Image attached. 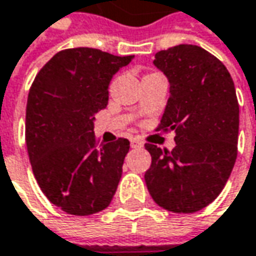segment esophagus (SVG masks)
I'll list each match as a JSON object with an SVG mask.
<instances>
[{
    "instance_id": "esophagus-1",
    "label": "esophagus",
    "mask_w": 256,
    "mask_h": 256,
    "mask_svg": "<svg viewBox=\"0 0 256 256\" xmlns=\"http://www.w3.org/2000/svg\"><path fill=\"white\" fill-rule=\"evenodd\" d=\"M130 146H132V149H140V148H143V142L140 139H132Z\"/></svg>"
}]
</instances>
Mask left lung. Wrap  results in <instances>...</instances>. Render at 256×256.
Returning a JSON list of instances; mask_svg holds the SVG:
<instances>
[{"label": "left lung", "mask_w": 256, "mask_h": 256, "mask_svg": "<svg viewBox=\"0 0 256 256\" xmlns=\"http://www.w3.org/2000/svg\"><path fill=\"white\" fill-rule=\"evenodd\" d=\"M153 64L170 86L158 130H173L176 146L168 152L144 144L152 156L144 180L163 209L194 214L216 199L236 160L235 86L215 56L192 44L156 52Z\"/></svg>", "instance_id": "8db88e82"}]
</instances>
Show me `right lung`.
<instances>
[{
	"instance_id": "right-lung-1",
	"label": "right lung",
	"mask_w": 256,
	"mask_h": 256,
	"mask_svg": "<svg viewBox=\"0 0 256 256\" xmlns=\"http://www.w3.org/2000/svg\"><path fill=\"white\" fill-rule=\"evenodd\" d=\"M134 56L78 47L57 52L30 88L26 143L42 194L62 210L86 216L110 205L130 142L97 146L94 114L108 103V86Z\"/></svg>"
}]
</instances>
